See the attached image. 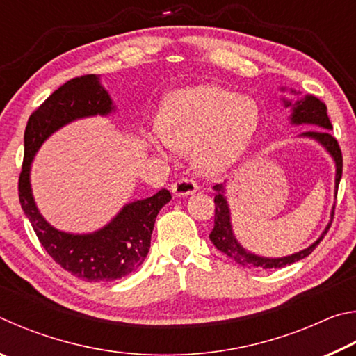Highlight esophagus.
I'll use <instances>...</instances> for the list:
<instances>
[{
	"label": "esophagus",
	"mask_w": 356,
	"mask_h": 356,
	"mask_svg": "<svg viewBox=\"0 0 356 356\" xmlns=\"http://www.w3.org/2000/svg\"><path fill=\"white\" fill-rule=\"evenodd\" d=\"M197 190V184L191 179H179L171 185L174 196H188Z\"/></svg>",
	"instance_id": "1"
}]
</instances>
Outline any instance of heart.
Returning <instances> with one entry per match:
<instances>
[{"label": "heart", "instance_id": "heart-1", "mask_svg": "<svg viewBox=\"0 0 356 356\" xmlns=\"http://www.w3.org/2000/svg\"><path fill=\"white\" fill-rule=\"evenodd\" d=\"M159 134L168 147L188 152L193 165L207 176L227 171L250 146L261 124L254 100L215 84H201L171 94L160 108ZM161 150L159 141H152Z\"/></svg>", "mask_w": 356, "mask_h": 356}]
</instances>
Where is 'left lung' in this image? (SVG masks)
<instances>
[{
	"instance_id": "obj_1",
	"label": "left lung",
	"mask_w": 356,
	"mask_h": 356,
	"mask_svg": "<svg viewBox=\"0 0 356 356\" xmlns=\"http://www.w3.org/2000/svg\"><path fill=\"white\" fill-rule=\"evenodd\" d=\"M282 91H286V89L282 88ZM292 94H297V92L292 91ZM282 104H284L286 108H291L292 110L291 124L293 125L308 124V125H317V127H321L316 130L305 131V134H301L300 136L311 138V140L317 141L331 155V159L334 160V166H336L334 191H337V185H339V180L342 176V154L336 138L331 135L333 125L330 122V118L327 114V106H325L323 102L314 97V95H305V97L298 99L295 104H292V100L282 99ZM213 190H215V225L209 237L212 240V243L215 245L216 250L225 252L226 256L234 259V261L240 265H243V267L281 268V267H286V265H291L293 262L301 261V259L308 257L311 252L316 250V246L322 242V238L325 237V234L328 232V229L331 226V221H333L334 206H333V210H331V220L327 225V227H325V231L321 234V237H318L314 243L308 246V248L284 257L257 256L254 252L245 250L243 246L238 243L236 236H234L232 222H231V210H229V204L226 197V185L218 184L213 186Z\"/></svg>"
}]
</instances>
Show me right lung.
Listing matches in <instances>:
<instances>
[{"label": "right lung", "mask_w": 356, "mask_h": 356, "mask_svg": "<svg viewBox=\"0 0 356 356\" xmlns=\"http://www.w3.org/2000/svg\"><path fill=\"white\" fill-rule=\"evenodd\" d=\"M116 108L97 75H84L56 89L28 119L25 159L19 179L23 212L35 236L55 262L84 281H114L140 267L150 248L154 222L171 193L161 188L146 200L125 204L102 229L72 234L53 227L35 206L31 190V163L42 144L56 130L76 119L108 116Z\"/></svg>", "instance_id": "1"}]
</instances>
